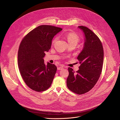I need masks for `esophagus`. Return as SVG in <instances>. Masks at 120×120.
Segmentation results:
<instances>
[{
	"label": "esophagus",
	"instance_id": "esophagus-1",
	"mask_svg": "<svg viewBox=\"0 0 120 120\" xmlns=\"http://www.w3.org/2000/svg\"><path fill=\"white\" fill-rule=\"evenodd\" d=\"M63 66H60L59 67H57V70H62L63 69Z\"/></svg>",
	"mask_w": 120,
	"mask_h": 120
}]
</instances>
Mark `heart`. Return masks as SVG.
Wrapping results in <instances>:
<instances>
[{
    "instance_id": "1",
    "label": "heart",
    "mask_w": 120,
    "mask_h": 120,
    "mask_svg": "<svg viewBox=\"0 0 120 120\" xmlns=\"http://www.w3.org/2000/svg\"><path fill=\"white\" fill-rule=\"evenodd\" d=\"M66 38L69 44L72 43H75L77 44L79 40V36L77 35L76 34L73 32L69 33L68 34H67L66 35ZM57 40V37L53 39L52 43L54 44L56 41Z\"/></svg>"
}]
</instances>
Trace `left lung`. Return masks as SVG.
Returning <instances> with one entry per match:
<instances>
[{
	"label": "left lung",
	"instance_id": "obj_1",
	"mask_svg": "<svg viewBox=\"0 0 120 120\" xmlns=\"http://www.w3.org/2000/svg\"><path fill=\"white\" fill-rule=\"evenodd\" d=\"M78 27L84 37L82 50L77 56L80 66L76 73L68 68L66 84L70 91L82 94L89 92L97 82L101 73L104 55L101 43L95 34L87 27Z\"/></svg>",
	"mask_w": 120,
	"mask_h": 120
}]
</instances>
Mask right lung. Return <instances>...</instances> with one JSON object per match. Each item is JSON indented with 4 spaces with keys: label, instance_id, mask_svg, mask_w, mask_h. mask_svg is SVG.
I'll use <instances>...</instances> for the list:
<instances>
[{
    "label": "right lung",
    "instance_id": "obj_1",
    "mask_svg": "<svg viewBox=\"0 0 120 120\" xmlns=\"http://www.w3.org/2000/svg\"><path fill=\"white\" fill-rule=\"evenodd\" d=\"M62 28L41 25L24 37L18 52V65L22 77L27 86L37 92L48 89L57 70L54 64L44 63L45 52H48L55 35Z\"/></svg>",
    "mask_w": 120,
    "mask_h": 120
}]
</instances>
